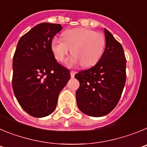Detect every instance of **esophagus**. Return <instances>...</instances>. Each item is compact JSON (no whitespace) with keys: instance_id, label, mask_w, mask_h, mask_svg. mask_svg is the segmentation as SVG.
<instances>
[{"instance_id":"1","label":"esophagus","mask_w":147,"mask_h":147,"mask_svg":"<svg viewBox=\"0 0 147 147\" xmlns=\"http://www.w3.org/2000/svg\"><path fill=\"white\" fill-rule=\"evenodd\" d=\"M75 74H76V72H75V71H71V78L74 77Z\"/></svg>"}]
</instances>
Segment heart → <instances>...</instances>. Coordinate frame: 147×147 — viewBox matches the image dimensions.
Listing matches in <instances>:
<instances>
[{"mask_svg":"<svg viewBox=\"0 0 147 147\" xmlns=\"http://www.w3.org/2000/svg\"><path fill=\"white\" fill-rule=\"evenodd\" d=\"M63 40L54 38L51 42V49L54 57L62 62L71 51L74 54L67 59L68 66L81 63L84 67L93 65L99 60L105 49V37L102 34L85 28L67 30L62 34Z\"/></svg>","mask_w":147,"mask_h":147,"instance_id":"1","label":"heart"}]
</instances>
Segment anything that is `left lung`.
Here are the masks:
<instances>
[{"label": "left lung", "mask_w": 147, "mask_h": 147, "mask_svg": "<svg viewBox=\"0 0 147 147\" xmlns=\"http://www.w3.org/2000/svg\"><path fill=\"white\" fill-rule=\"evenodd\" d=\"M106 45L98 62L75 75L80 82L76 104L83 113L101 117L115 108L126 82V58L122 45L105 28Z\"/></svg>", "instance_id": "8db88e82"}]
</instances>
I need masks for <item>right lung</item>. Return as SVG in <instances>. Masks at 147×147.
Returning a JSON list of instances; mask_svg holds the SVG:
<instances>
[{
    "instance_id": "obj_1",
    "label": "right lung",
    "mask_w": 147,
    "mask_h": 147,
    "mask_svg": "<svg viewBox=\"0 0 147 147\" xmlns=\"http://www.w3.org/2000/svg\"><path fill=\"white\" fill-rule=\"evenodd\" d=\"M60 24L35 26L18 41L13 57L12 88L22 108L42 118L52 113L58 96L71 79L69 70L59 64L51 49Z\"/></svg>"
}]
</instances>
